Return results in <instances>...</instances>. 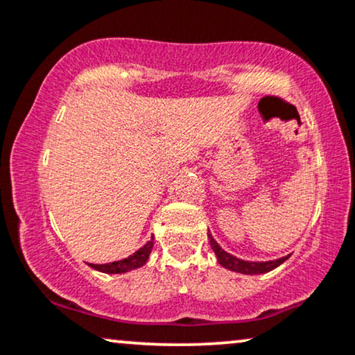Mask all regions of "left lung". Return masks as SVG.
I'll use <instances>...</instances> for the list:
<instances>
[{"mask_svg":"<svg viewBox=\"0 0 355 355\" xmlns=\"http://www.w3.org/2000/svg\"><path fill=\"white\" fill-rule=\"evenodd\" d=\"M207 236H209L210 246H211V250H214L215 256H217L220 266H223L225 269L233 270V272L246 274V275L266 274V272H269V270L277 268V266H280L282 262H285L290 257V254H288V256L279 257V259H275V261H262V262L243 261V259H238V257H234L233 254H230V252H227L225 250H222L218 243L215 241L214 236L210 234V232H209V234H207Z\"/></svg>","mask_w":355,"mask_h":355,"instance_id":"1","label":"left lung"}]
</instances>
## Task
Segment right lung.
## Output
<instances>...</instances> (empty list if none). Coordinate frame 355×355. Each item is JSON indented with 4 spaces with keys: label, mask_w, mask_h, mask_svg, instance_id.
Masks as SVG:
<instances>
[{
    "label": "right lung",
    "mask_w": 355,
    "mask_h": 355,
    "mask_svg": "<svg viewBox=\"0 0 355 355\" xmlns=\"http://www.w3.org/2000/svg\"><path fill=\"white\" fill-rule=\"evenodd\" d=\"M153 236L146 245H144L140 248V250L133 252L132 256L125 257V259H121V261H114V262H109V264H89L91 268L99 270V272H104V274H123V272H128V270L132 269H137V268H141V266L145 264L146 261H148L150 257V252L153 250Z\"/></svg>",
    "instance_id": "1"
}]
</instances>
